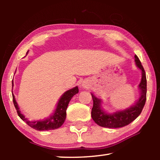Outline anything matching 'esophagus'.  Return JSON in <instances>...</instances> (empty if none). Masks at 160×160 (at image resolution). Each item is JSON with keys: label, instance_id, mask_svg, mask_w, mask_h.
Listing matches in <instances>:
<instances>
[{"label": "esophagus", "instance_id": "esophagus-1", "mask_svg": "<svg viewBox=\"0 0 160 160\" xmlns=\"http://www.w3.org/2000/svg\"><path fill=\"white\" fill-rule=\"evenodd\" d=\"M82 86L84 87V88H89V86H90V85H89V84L88 83V82H84L83 83H82Z\"/></svg>", "mask_w": 160, "mask_h": 160}]
</instances>
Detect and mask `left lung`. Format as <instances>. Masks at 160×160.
<instances>
[{"label": "left lung", "mask_w": 160, "mask_h": 160, "mask_svg": "<svg viewBox=\"0 0 160 160\" xmlns=\"http://www.w3.org/2000/svg\"><path fill=\"white\" fill-rule=\"evenodd\" d=\"M135 62L137 67L142 71V79L138 87L140 90V98L135 105L128 109L113 113H107L102 109L101 100L93 94H91L93 99V107L92 109L91 116L97 125L105 128H121L131 123L141 113L146 102L147 80L145 70L136 55L135 56Z\"/></svg>", "instance_id": "obj_1"}]
</instances>
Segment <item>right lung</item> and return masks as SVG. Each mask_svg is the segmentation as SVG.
Listing matches in <instances>:
<instances>
[{
	"label": "right lung",
	"instance_id": "1",
	"mask_svg": "<svg viewBox=\"0 0 160 160\" xmlns=\"http://www.w3.org/2000/svg\"><path fill=\"white\" fill-rule=\"evenodd\" d=\"M27 53H28V52H27ZM12 84L13 86V81H12ZM78 92H79V90H78V87H75V88L66 91L61 96L60 99H59L57 106H56V109L53 114L49 118L42 121H29L28 118H25V116L22 113H21V112L20 111V109H19L17 102H16L13 93L12 100L15 109L17 110L18 116L28 126L32 127V128L37 130V131H48V130H54L58 128L59 127H61L63 125V123H64L66 118V109L72 97L75 94H78Z\"/></svg>",
	"mask_w": 160,
	"mask_h": 160
}]
</instances>
